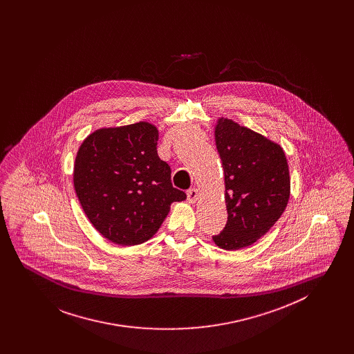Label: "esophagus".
Returning a JSON list of instances; mask_svg holds the SVG:
<instances>
[{"label":"esophagus","mask_w":354,"mask_h":354,"mask_svg":"<svg viewBox=\"0 0 354 354\" xmlns=\"http://www.w3.org/2000/svg\"><path fill=\"white\" fill-rule=\"evenodd\" d=\"M198 198H199V191L196 188H191V189L187 191V201H188V203L194 204L198 201Z\"/></svg>","instance_id":"34e87169"}]
</instances>
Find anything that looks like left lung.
Returning a JSON list of instances; mask_svg holds the SVG:
<instances>
[{
  "label": "left lung",
  "mask_w": 354,
  "mask_h": 354,
  "mask_svg": "<svg viewBox=\"0 0 354 354\" xmlns=\"http://www.w3.org/2000/svg\"><path fill=\"white\" fill-rule=\"evenodd\" d=\"M215 142L228 219L212 239L220 248L236 251L266 235L283 215L290 194L289 169L280 145L231 119L219 118Z\"/></svg>",
  "instance_id": "obj_1"
}]
</instances>
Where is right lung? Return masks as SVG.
I'll return each instance as SVG.
<instances>
[{"label": "right lung", "instance_id": "obj_1", "mask_svg": "<svg viewBox=\"0 0 354 354\" xmlns=\"http://www.w3.org/2000/svg\"><path fill=\"white\" fill-rule=\"evenodd\" d=\"M158 130L149 122L100 129L75 156L74 188L86 216L107 240L136 245L156 234L171 203L185 201L171 183L158 151Z\"/></svg>", "mask_w": 354, "mask_h": 354}]
</instances>
